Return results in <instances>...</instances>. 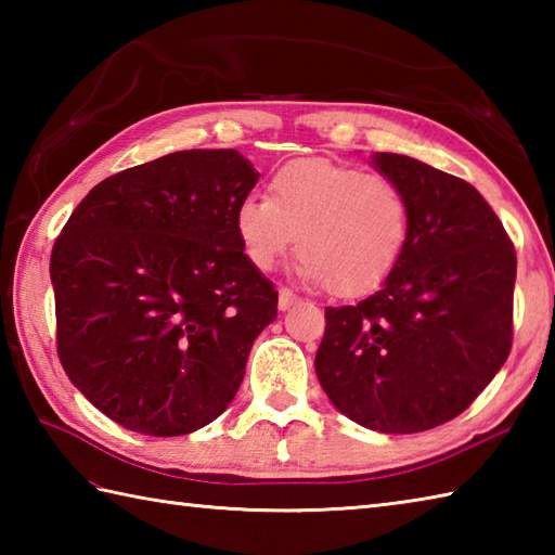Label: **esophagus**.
<instances>
[{"label": "esophagus", "instance_id": "34e87169", "mask_svg": "<svg viewBox=\"0 0 555 555\" xmlns=\"http://www.w3.org/2000/svg\"><path fill=\"white\" fill-rule=\"evenodd\" d=\"M300 298L296 296V293L288 291V288H281L279 291V310H288L291 305H296Z\"/></svg>", "mask_w": 555, "mask_h": 555}]
</instances>
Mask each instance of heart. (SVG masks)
<instances>
[{
	"label": "heart",
	"instance_id": "1",
	"mask_svg": "<svg viewBox=\"0 0 555 555\" xmlns=\"http://www.w3.org/2000/svg\"><path fill=\"white\" fill-rule=\"evenodd\" d=\"M412 231L408 193L386 176L320 157L286 162L269 197H245L235 233L255 269L269 271L298 238V274L340 298L379 288L403 259Z\"/></svg>",
	"mask_w": 555,
	"mask_h": 555
}]
</instances>
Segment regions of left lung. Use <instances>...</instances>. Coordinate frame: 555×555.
<instances>
[{"mask_svg": "<svg viewBox=\"0 0 555 555\" xmlns=\"http://www.w3.org/2000/svg\"><path fill=\"white\" fill-rule=\"evenodd\" d=\"M374 164L410 197L408 250L370 298L326 308L314 370L352 422L415 434L467 410L508 360L517 257L475 185L391 152Z\"/></svg>", "mask_w": 555, "mask_h": 555, "instance_id": "obj_1", "label": "left lung"}]
</instances>
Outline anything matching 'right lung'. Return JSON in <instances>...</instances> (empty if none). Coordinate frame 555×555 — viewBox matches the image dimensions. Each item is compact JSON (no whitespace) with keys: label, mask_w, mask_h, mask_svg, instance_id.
Segmentation results:
<instances>
[{"label":"right lung","mask_w":555,"mask_h":555,"mask_svg":"<svg viewBox=\"0 0 555 555\" xmlns=\"http://www.w3.org/2000/svg\"><path fill=\"white\" fill-rule=\"evenodd\" d=\"M257 179L235 150L173 152L98 183L59 233V360L121 427L191 434L238 391L279 302L235 233Z\"/></svg>","instance_id":"1"}]
</instances>
